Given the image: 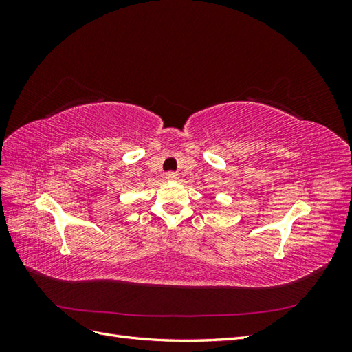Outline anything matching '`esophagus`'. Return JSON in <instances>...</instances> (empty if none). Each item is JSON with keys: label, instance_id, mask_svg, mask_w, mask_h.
<instances>
[{"label": "esophagus", "instance_id": "esophagus-1", "mask_svg": "<svg viewBox=\"0 0 352 352\" xmlns=\"http://www.w3.org/2000/svg\"><path fill=\"white\" fill-rule=\"evenodd\" d=\"M166 179H167V180H177V179H179V175L175 173V172H168V173H166Z\"/></svg>", "mask_w": 352, "mask_h": 352}]
</instances>
